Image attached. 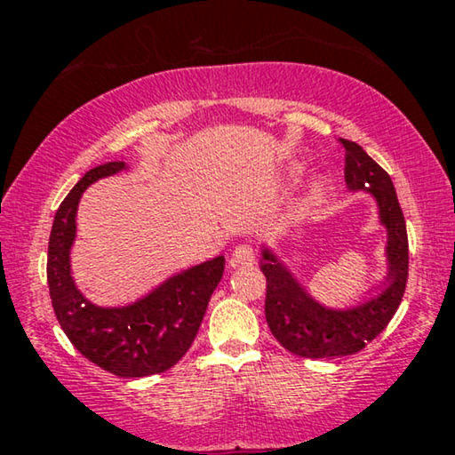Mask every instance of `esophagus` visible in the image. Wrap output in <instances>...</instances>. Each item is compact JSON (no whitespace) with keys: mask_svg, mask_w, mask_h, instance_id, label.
<instances>
[{"mask_svg":"<svg viewBox=\"0 0 455 455\" xmlns=\"http://www.w3.org/2000/svg\"><path fill=\"white\" fill-rule=\"evenodd\" d=\"M255 263V249L251 244H238L235 246L233 257H230V267L241 265H252Z\"/></svg>","mask_w":455,"mask_h":455,"instance_id":"1","label":"esophagus"}]
</instances>
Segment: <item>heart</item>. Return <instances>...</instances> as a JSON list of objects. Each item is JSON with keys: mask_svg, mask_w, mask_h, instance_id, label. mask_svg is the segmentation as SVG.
<instances>
[{"mask_svg": "<svg viewBox=\"0 0 455 455\" xmlns=\"http://www.w3.org/2000/svg\"><path fill=\"white\" fill-rule=\"evenodd\" d=\"M299 171H301V166H299V164H295V166H292V168H291V172H292V174H297ZM321 190H323V182H321V180H313V184H311V188H309V192H311V196H317Z\"/></svg>", "mask_w": 455, "mask_h": 455, "instance_id": "1", "label": "heart"}]
</instances>
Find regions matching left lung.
Wrapping results in <instances>:
<instances>
[{"label": "left lung", "instance_id": "1", "mask_svg": "<svg viewBox=\"0 0 455 455\" xmlns=\"http://www.w3.org/2000/svg\"><path fill=\"white\" fill-rule=\"evenodd\" d=\"M339 142L345 148V182L349 190L371 192L379 206L381 225L387 228V287L379 297L353 309H327L307 295L271 251L263 249L260 271L267 276L268 329L284 349L307 359L353 355L371 343L402 303L410 271L405 219L394 182L359 144L345 138H339Z\"/></svg>", "mask_w": 455, "mask_h": 455}]
</instances>
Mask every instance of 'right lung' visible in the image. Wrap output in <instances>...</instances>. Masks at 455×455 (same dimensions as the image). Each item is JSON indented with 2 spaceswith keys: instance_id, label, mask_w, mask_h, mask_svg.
Masks as SVG:
<instances>
[{
  "instance_id": "1",
  "label": "right lung",
  "mask_w": 455,
  "mask_h": 455,
  "mask_svg": "<svg viewBox=\"0 0 455 455\" xmlns=\"http://www.w3.org/2000/svg\"><path fill=\"white\" fill-rule=\"evenodd\" d=\"M120 171L126 163L92 168L60 204L48 244V287L60 327L84 357L118 377H146L171 369L188 351L222 279L225 257L171 276L132 305L106 309L90 303L70 271L76 211L92 182Z\"/></svg>"
}]
</instances>
